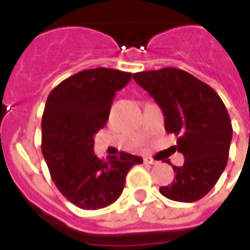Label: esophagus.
<instances>
[{"instance_id":"34e87169","label":"esophagus","mask_w":250,"mask_h":250,"mask_svg":"<svg viewBox=\"0 0 250 250\" xmlns=\"http://www.w3.org/2000/svg\"><path fill=\"white\" fill-rule=\"evenodd\" d=\"M144 163L149 164V165H156V164H157V161H156V160H153V158H150V157H145L144 158Z\"/></svg>"}]
</instances>
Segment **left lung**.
<instances>
[{"mask_svg":"<svg viewBox=\"0 0 250 250\" xmlns=\"http://www.w3.org/2000/svg\"><path fill=\"white\" fill-rule=\"evenodd\" d=\"M133 78L163 109L165 130L177 136L176 147L185 157L183 167L172 165L176 178L160 192L173 201H198L227 167L233 133L227 107L209 85L177 67L134 73Z\"/></svg>","mask_w":250,"mask_h":250,"instance_id":"8db88e82","label":"left lung"}]
</instances>
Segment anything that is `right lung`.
Masks as SVG:
<instances>
[{
	"label": "right lung",
	"mask_w": 250,
	"mask_h": 250,
	"mask_svg": "<svg viewBox=\"0 0 250 250\" xmlns=\"http://www.w3.org/2000/svg\"><path fill=\"white\" fill-rule=\"evenodd\" d=\"M132 73L107 67L73 74L53 89L43 109L41 150L53 183L62 196L86 210L116 201L125 187L127 172L143 158L121 152L98 158L94 134L109 118L116 93Z\"/></svg>",
	"instance_id": "add662e5"
}]
</instances>
